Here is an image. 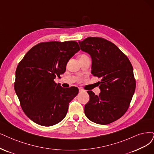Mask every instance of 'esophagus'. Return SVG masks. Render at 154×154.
<instances>
[{
  "mask_svg": "<svg viewBox=\"0 0 154 154\" xmlns=\"http://www.w3.org/2000/svg\"><path fill=\"white\" fill-rule=\"evenodd\" d=\"M79 92H81V91H84V90H83L82 88H79Z\"/></svg>",
  "mask_w": 154,
  "mask_h": 154,
  "instance_id": "obj_1",
  "label": "esophagus"
}]
</instances>
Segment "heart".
<instances>
[{
  "label": "heart",
  "mask_w": 154,
  "mask_h": 154,
  "mask_svg": "<svg viewBox=\"0 0 154 154\" xmlns=\"http://www.w3.org/2000/svg\"><path fill=\"white\" fill-rule=\"evenodd\" d=\"M85 56H88L86 55V54H82V55L81 56V57H85Z\"/></svg>",
  "instance_id": "heart-1"
}]
</instances>
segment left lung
Segmentation results:
<instances>
[{"label": "left lung", "instance_id": "1", "mask_svg": "<svg viewBox=\"0 0 154 154\" xmlns=\"http://www.w3.org/2000/svg\"><path fill=\"white\" fill-rule=\"evenodd\" d=\"M79 44L91 56L93 76L101 79L99 95L88 91L90 99L84 106L85 115L96 124H110L124 115L131 101L136 88L132 65L126 54L105 38L89 37Z\"/></svg>", "mask_w": 154, "mask_h": 154}]
</instances>
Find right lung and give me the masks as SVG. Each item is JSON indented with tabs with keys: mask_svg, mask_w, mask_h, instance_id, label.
I'll use <instances>...</instances> for the list:
<instances>
[{
	"mask_svg": "<svg viewBox=\"0 0 154 154\" xmlns=\"http://www.w3.org/2000/svg\"><path fill=\"white\" fill-rule=\"evenodd\" d=\"M80 50L75 41L44 42L34 45L17 66L14 90L26 116L44 126L65 118L68 104L79 92L65 89L54 79L66 70L68 61Z\"/></svg>",
	"mask_w": 154,
	"mask_h": 154,
	"instance_id": "add662e5",
	"label": "right lung"
}]
</instances>
